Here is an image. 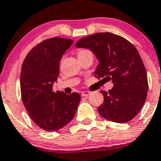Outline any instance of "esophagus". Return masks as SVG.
<instances>
[{"mask_svg":"<svg viewBox=\"0 0 161 161\" xmlns=\"http://www.w3.org/2000/svg\"><path fill=\"white\" fill-rule=\"evenodd\" d=\"M90 94H91L90 92H88V91H85V92H83L81 93V96H83V97H87V96H88Z\"/></svg>","mask_w":161,"mask_h":161,"instance_id":"obj_1","label":"esophagus"}]
</instances>
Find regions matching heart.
Segmentation results:
<instances>
[{
    "mask_svg": "<svg viewBox=\"0 0 161 161\" xmlns=\"http://www.w3.org/2000/svg\"><path fill=\"white\" fill-rule=\"evenodd\" d=\"M88 50H86V49H82V50H80L78 52V53H84V52H87Z\"/></svg>",
    "mask_w": 161,
    "mask_h": 161,
    "instance_id": "heart-1",
    "label": "heart"
}]
</instances>
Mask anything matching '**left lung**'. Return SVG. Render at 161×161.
<instances>
[{"instance_id": "1", "label": "left lung", "mask_w": 161, "mask_h": 161, "mask_svg": "<svg viewBox=\"0 0 161 161\" xmlns=\"http://www.w3.org/2000/svg\"><path fill=\"white\" fill-rule=\"evenodd\" d=\"M76 47L92 50L99 61L94 76L114 84L108 92H101L104 102L97 108L99 114L118 123L132 120L145 103L148 91L147 70L135 46L120 36L98 32L80 39Z\"/></svg>"}]
</instances>
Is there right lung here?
<instances>
[{
	"label": "right lung",
	"instance_id": "add662e5",
	"mask_svg": "<svg viewBox=\"0 0 161 161\" xmlns=\"http://www.w3.org/2000/svg\"><path fill=\"white\" fill-rule=\"evenodd\" d=\"M73 42L64 38L46 39L31 49L21 66L23 104L33 122L44 130L56 131L68 124L80 101L78 93L53 91L59 74L61 57Z\"/></svg>",
	"mask_w": 161,
	"mask_h": 161
}]
</instances>
